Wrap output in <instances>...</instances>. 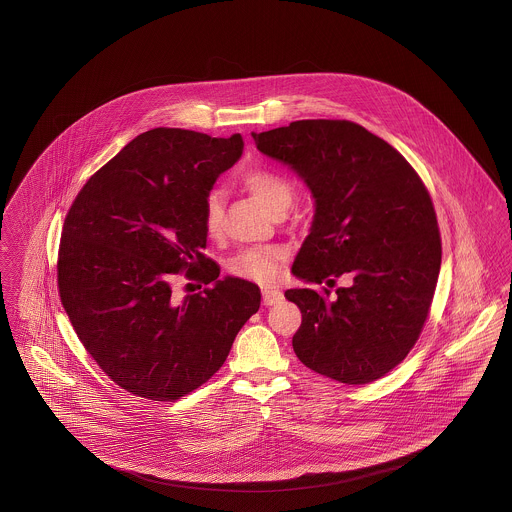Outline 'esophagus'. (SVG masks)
Wrapping results in <instances>:
<instances>
[{
	"instance_id": "34e87169",
	"label": "esophagus",
	"mask_w": 512,
	"mask_h": 512,
	"mask_svg": "<svg viewBox=\"0 0 512 512\" xmlns=\"http://www.w3.org/2000/svg\"><path fill=\"white\" fill-rule=\"evenodd\" d=\"M284 299V293L280 292V290H265L263 292V303L270 307V305H276L278 301H282Z\"/></svg>"
}]
</instances>
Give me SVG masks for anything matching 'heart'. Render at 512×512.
<instances>
[{
    "instance_id": "b5f03b06",
    "label": "heart",
    "mask_w": 512,
    "mask_h": 512,
    "mask_svg": "<svg viewBox=\"0 0 512 512\" xmlns=\"http://www.w3.org/2000/svg\"><path fill=\"white\" fill-rule=\"evenodd\" d=\"M245 190L253 195L272 215L286 211L293 199V184L282 172L253 167L240 176ZM222 192L209 190L201 203V219L207 236L217 238L222 228ZM286 261V251L282 247H251L238 253L228 261V272L232 276L251 280L261 286H270L278 280L282 263Z\"/></svg>"
}]
</instances>
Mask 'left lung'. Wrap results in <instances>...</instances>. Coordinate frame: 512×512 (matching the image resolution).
I'll list each match as a JSON object with an SVG mask.
<instances>
[{"mask_svg": "<svg viewBox=\"0 0 512 512\" xmlns=\"http://www.w3.org/2000/svg\"><path fill=\"white\" fill-rule=\"evenodd\" d=\"M253 140L290 165L317 203L293 274L315 284L351 280L336 297L326 288L284 293L301 311L297 359L347 386L386 376L420 338L438 284V217L422 178L357 122L295 121Z\"/></svg>", "mask_w": 512, "mask_h": 512, "instance_id": "left-lung-1", "label": "left lung"}]
</instances>
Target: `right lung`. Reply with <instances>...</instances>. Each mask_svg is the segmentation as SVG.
<instances>
[{"instance_id": "obj_1", "label": "right lung", "mask_w": 512, "mask_h": 512, "mask_svg": "<svg viewBox=\"0 0 512 512\" xmlns=\"http://www.w3.org/2000/svg\"><path fill=\"white\" fill-rule=\"evenodd\" d=\"M242 149L240 134L147 130L90 176L65 217L61 303L99 368L136 397L176 401L197 390L259 311L261 290L217 280L219 265L203 253V197ZM182 271L216 286L176 302L171 282Z\"/></svg>"}]
</instances>
